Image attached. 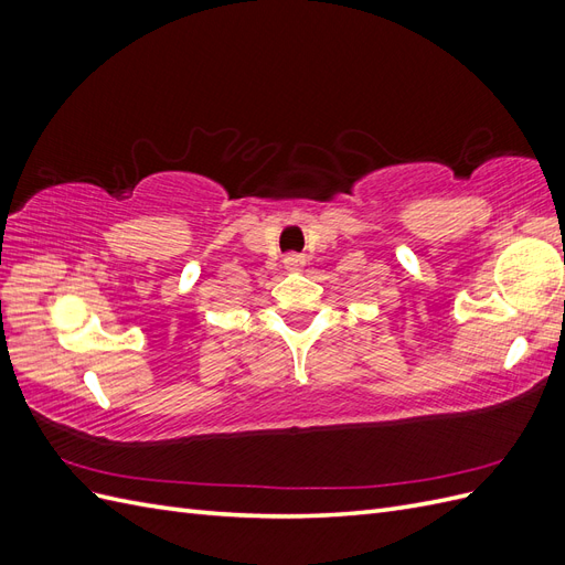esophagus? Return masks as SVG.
I'll return each mask as SVG.
<instances>
[{
    "instance_id": "obj_1",
    "label": "esophagus",
    "mask_w": 565,
    "mask_h": 565,
    "mask_svg": "<svg viewBox=\"0 0 565 565\" xmlns=\"http://www.w3.org/2000/svg\"><path fill=\"white\" fill-rule=\"evenodd\" d=\"M303 264H306V259H303L301 254H295V252H292V254L285 256V266H287L289 270H301Z\"/></svg>"
}]
</instances>
